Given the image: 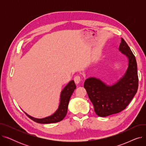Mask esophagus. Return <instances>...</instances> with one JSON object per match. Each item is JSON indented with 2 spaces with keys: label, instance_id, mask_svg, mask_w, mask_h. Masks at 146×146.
<instances>
[{
  "label": "esophagus",
  "instance_id": "obj_1",
  "mask_svg": "<svg viewBox=\"0 0 146 146\" xmlns=\"http://www.w3.org/2000/svg\"><path fill=\"white\" fill-rule=\"evenodd\" d=\"M74 81L75 83L77 84V85H78V84H79L80 83V82L81 81L80 76L79 75L75 76L74 78Z\"/></svg>",
  "mask_w": 146,
  "mask_h": 146
}]
</instances>
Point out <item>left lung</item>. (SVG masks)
<instances>
[{"label": "left lung", "instance_id": "obj_1", "mask_svg": "<svg viewBox=\"0 0 146 146\" xmlns=\"http://www.w3.org/2000/svg\"><path fill=\"white\" fill-rule=\"evenodd\" d=\"M119 50L128 59L127 70L113 85H106L95 78L87 79L84 88L94 106L97 115L105 117L117 113L126 108L137 93L139 86L137 62L134 55L123 38H121Z\"/></svg>", "mask_w": 146, "mask_h": 146}]
</instances>
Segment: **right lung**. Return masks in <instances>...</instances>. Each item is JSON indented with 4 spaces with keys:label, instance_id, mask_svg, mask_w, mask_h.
<instances>
[{
    "label": "right lung",
    "instance_id": "1",
    "mask_svg": "<svg viewBox=\"0 0 146 146\" xmlns=\"http://www.w3.org/2000/svg\"><path fill=\"white\" fill-rule=\"evenodd\" d=\"M76 88V86L74 80L70 81L65 86V88L61 92L60 101L58 108L57 110L51 116L41 119H38L30 116L26 112H24L30 119H31L34 121L37 122V123L50 124L61 121L64 119L66 115L69 101H70V97Z\"/></svg>",
    "mask_w": 146,
    "mask_h": 146
}]
</instances>
